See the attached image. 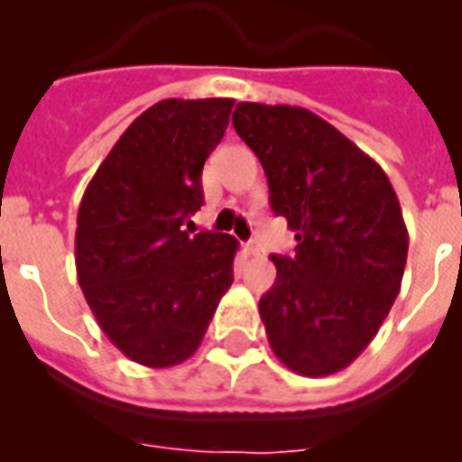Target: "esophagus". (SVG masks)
<instances>
[{
    "label": "esophagus",
    "instance_id": "esophagus-1",
    "mask_svg": "<svg viewBox=\"0 0 462 462\" xmlns=\"http://www.w3.org/2000/svg\"><path fill=\"white\" fill-rule=\"evenodd\" d=\"M261 252H263V249L259 246V242H246V245H245L246 256H259Z\"/></svg>",
    "mask_w": 462,
    "mask_h": 462
}]
</instances>
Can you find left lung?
I'll use <instances>...</instances> for the list:
<instances>
[{
    "instance_id": "1",
    "label": "left lung",
    "mask_w": 462,
    "mask_h": 462,
    "mask_svg": "<svg viewBox=\"0 0 462 462\" xmlns=\"http://www.w3.org/2000/svg\"><path fill=\"white\" fill-rule=\"evenodd\" d=\"M232 125L297 239L292 256H271L278 275L259 302L268 343L302 376L340 372L401 292L408 230L398 196L369 155L304 107L237 103Z\"/></svg>"
}]
</instances>
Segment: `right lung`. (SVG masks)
<instances>
[{"label": "right lung", "instance_id": "add662e5", "mask_svg": "<svg viewBox=\"0 0 462 462\" xmlns=\"http://www.w3.org/2000/svg\"><path fill=\"white\" fill-rule=\"evenodd\" d=\"M235 100H160L93 174L76 220V273L110 343L143 366H174L201 345L232 285L237 239L184 230L203 206V162Z\"/></svg>", "mask_w": 462, "mask_h": 462}]
</instances>
